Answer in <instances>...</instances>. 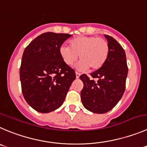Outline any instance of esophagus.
<instances>
[{
	"label": "esophagus",
	"instance_id": "1",
	"mask_svg": "<svg viewBox=\"0 0 147 147\" xmlns=\"http://www.w3.org/2000/svg\"><path fill=\"white\" fill-rule=\"evenodd\" d=\"M80 75H81V74H80V73H79V72H76V79H79V76H80Z\"/></svg>",
	"mask_w": 147,
	"mask_h": 147
}]
</instances>
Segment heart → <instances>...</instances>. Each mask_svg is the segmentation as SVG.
Segmentation results:
<instances>
[{"mask_svg": "<svg viewBox=\"0 0 147 147\" xmlns=\"http://www.w3.org/2000/svg\"><path fill=\"white\" fill-rule=\"evenodd\" d=\"M68 46L60 47L59 53L66 65L72 66L79 58V68H90L92 71L100 69L107 61L110 47L107 40L94 36L81 35L72 39Z\"/></svg>", "mask_w": 147, "mask_h": 147, "instance_id": "1", "label": "heart"}]
</instances>
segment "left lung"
<instances>
[{"mask_svg": "<svg viewBox=\"0 0 147 147\" xmlns=\"http://www.w3.org/2000/svg\"><path fill=\"white\" fill-rule=\"evenodd\" d=\"M105 37L110 47L105 63L91 73V78L86 74L80 76L84 83L81 92L82 104L94 113H105L118 104L125 92L128 75L125 50L113 37L105 34Z\"/></svg>", "mask_w": 147, "mask_h": 147, "instance_id": "left-lung-1", "label": "left lung"}]
</instances>
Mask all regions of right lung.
Returning <instances> with one entry per match:
<instances>
[{
	"label": "right lung",
	"instance_id": "obj_1",
	"mask_svg": "<svg viewBox=\"0 0 147 147\" xmlns=\"http://www.w3.org/2000/svg\"><path fill=\"white\" fill-rule=\"evenodd\" d=\"M70 37L63 33H43L24 51L19 71L22 94L36 111L47 113L61 107L76 79L75 71L59 53L60 47Z\"/></svg>",
	"mask_w": 147,
	"mask_h": 147
}]
</instances>
